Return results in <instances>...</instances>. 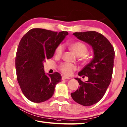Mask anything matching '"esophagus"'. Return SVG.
I'll use <instances>...</instances> for the list:
<instances>
[{
  "instance_id": "obj_1",
  "label": "esophagus",
  "mask_w": 127,
  "mask_h": 127,
  "mask_svg": "<svg viewBox=\"0 0 127 127\" xmlns=\"http://www.w3.org/2000/svg\"><path fill=\"white\" fill-rule=\"evenodd\" d=\"M69 79H70L69 78V77H66V76H62V80H69Z\"/></svg>"
}]
</instances>
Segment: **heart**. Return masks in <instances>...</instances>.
Segmentation results:
<instances>
[{
  "label": "heart",
  "instance_id": "1",
  "mask_svg": "<svg viewBox=\"0 0 127 127\" xmlns=\"http://www.w3.org/2000/svg\"><path fill=\"white\" fill-rule=\"evenodd\" d=\"M70 49L72 52L77 57H81V60L85 61L84 56L87 53L88 48L84 43L81 42H76L70 45ZM63 46L62 45H58L55 50V56L57 57H60L63 53ZM76 66L74 64L64 62L61 64L59 66V69L64 74L70 76L73 72L76 70Z\"/></svg>",
  "mask_w": 127,
  "mask_h": 127
}]
</instances>
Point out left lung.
<instances>
[{
  "label": "left lung",
  "instance_id": "8db88e82",
  "mask_svg": "<svg viewBox=\"0 0 127 127\" xmlns=\"http://www.w3.org/2000/svg\"><path fill=\"white\" fill-rule=\"evenodd\" d=\"M73 34L91 46L94 56L78 73V76L88 77V80L84 82L80 78H75L80 86L76 92L71 93V96L77 103L91 106L102 98L111 81L115 51L110 42L99 32L92 31Z\"/></svg>",
  "mask_w": 127,
  "mask_h": 127
}]
</instances>
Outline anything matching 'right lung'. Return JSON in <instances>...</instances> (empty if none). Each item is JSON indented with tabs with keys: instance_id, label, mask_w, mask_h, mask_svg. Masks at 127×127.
<instances>
[{
	"instance_id": "right-lung-1",
	"label": "right lung",
	"mask_w": 127,
	"mask_h": 127,
	"mask_svg": "<svg viewBox=\"0 0 127 127\" xmlns=\"http://www.w3.org/2000/svg\"><path fill=\"white\" fill-rule=\"evenodd\" d=\"M67 32H59L42 29L29 30L19 42L15 58L18 82L25 97L39 103L52 97L56 84L61 81L58 72L46 74L43 62L51 58Z\"/></svg>"
}]
</instances>
